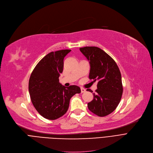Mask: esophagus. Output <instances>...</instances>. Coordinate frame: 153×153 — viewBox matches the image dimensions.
<instances>
[{
	"label": "esophagus",
	"mask_w": 153,
	"mask_h": 153,
	"mask_svg": "<svg viewBox=\"0 0 153 153\" xmlns=\"http://www.w3.org/2000/svg\"><path fill=\"white\" fill-rule=\"evenodd\" d=\"M81 93H84V92H85L86 91L85 89H84V88H83V87L81 88Z\"/></svg>",
	"instance_id": "esophagus-1"
}]
</instances>
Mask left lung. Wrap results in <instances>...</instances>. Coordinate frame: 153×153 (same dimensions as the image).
I'll return each instance as SVG.
<instances>
[{
    "mask_svg": "<svg viewBox=\"0 0 153 153\" xmlns=\"http://www.w3.org/2000/svg\"><path fill=\"white\" fill-rule=\"evenodd\" d=\"M79 50L89 61V79L98 81L97 89L93 94L94 99L87 103L88 108L99 117L107 116L116 109L122 99L120 69L113 58L98 47L85 46ZM87 91L93 92L89 89Z\"/></svg>",
    "mask_w": 153,
    "mask_h": 153,
    "instance_id": "obj_1",
    "label": "left lung"
}]
</instances>
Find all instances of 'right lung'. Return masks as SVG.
Instances as JSON below:
<instances>
[{
	"label": "right lung",
	"mask_w": 153,
	"mask_h": 153,
	"mask_svg": "<svg viewBox=\"0 0 153 153\" xmlns=\"http://www.w3.org/2000/svg\"><path fill=\"white\" fill-rule=\"evenodd\" d=\"M71 50L51 52L46 55L32 71L28 90L32 103L38 113L48 120H56L66 113L69 101L81 93L77 85L66 87L59 82L64 58Z\"/></svg>",
	"instance_id": "1"
}]
</instances>
